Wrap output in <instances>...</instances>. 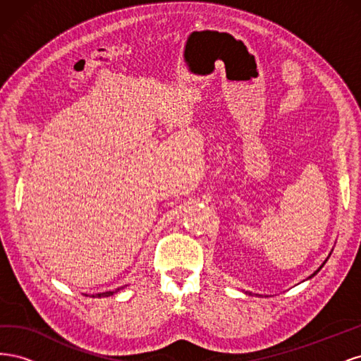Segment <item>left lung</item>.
I'll use <instances>...</instances> for the list:
<instances>
[{
	"label": "left lung",
	"instance_id": "obj_1",
	"mask_svg": "<svg viewBox=\"0 0 361 361\" xmlns=\"http://www.w3.org/2000/svg\"><path fill=\"white\" fill-rule=\"evenodd\" d=\"M322 267H324V264H322V265H321V268H322ZM321 268H319V269H321ZM319 269H318V271H319ZM318 271H316V272H318ZM316 272H313V274H312V276H310V277H313V276H314V274H316Z\"/></svg>",
	"mask_w": 361,
	"mask_h": 361
}]
</instances>
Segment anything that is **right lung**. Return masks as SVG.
<instances>
[{"instance_id": "obj_1", "label": "right lung", "mask_w": 361, "mask_h": 361, "mask_svg": "<svg viewBox=\"0 0 361 361\" xmlns=\"http://www.w3.org/2000/svg\"><path fill=\"white\" fill-rule=\"evenodd\" d=\"M118 289H116V290H108V292H104V293H97V295H92V297H110V295H113V293H116Z\"/></svg>"}]
</instances>
